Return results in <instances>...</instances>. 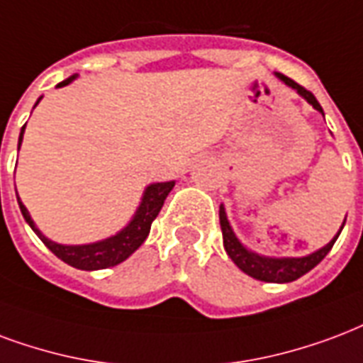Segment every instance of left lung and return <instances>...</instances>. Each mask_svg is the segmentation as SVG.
<instances>
[{"label":"left lung","mask_w":363,"mask_h":363,"mask_svg":"<svg viewBox=\"0 0 363 363\" xmlns=\"http://www.w3.org/2000/svg\"><path fill=\"white\" fill-rule=\"evenodd\" d=\"M279 79L283 80L284 84H289L291 88H294L300 96H304L308 101H310L311 106L315 107L318 111L323 113V109L319 106V101L315 99V96L310 92V90H306L304 86H300L298 82H294L289 77H284V74H277ZM219 223H221V230H223V246L227 250V254L229 257L238 265V269H242L246 275L250 277L257 279V281H264V283H291V281H296L302 275H306L308 271H311L315 265L323 259L329 252H331L333 244L335 240L339 238V235L333 238L331 242L323 246L318 252H313L310 256L306 257H264V256H257L254 252H248V250L244 248L242 244L238 242V238L235 236L233 229H230L229 221H227V216H225V209L223 206L219 208ZM342 230V229H340Z\"/></svg>","instance_id":"left-lung-1"}]
</instances>
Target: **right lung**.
Instances as JSON below:
<instances>
[{"label":"right lung","mask_w":363,"mask_h":363,"mask_svg":"<svg viewBox=\"0 0 363 363\" xmlns=\"http://www.w3.org/2000/svg\"><path fill=\"white\" fill-rule=\"evenodd\" d=\"M71 79L63 80L61 84L57 86H65L69 84ZM26 127V125H24ZM24 127L21 128V136H18V147H21V142H23V133ZM174 182H157V184H152L147 186L146 192H144V198H142V203L136 216L130 223H128L125 229L121 230L119 235L111 236L107 240H101V242L96 244H86V246H63V244L52 242L48 240L38 229L36 225L30 219V213L26 211V208L23 206V202L18 200V208H21V213L26 219V223L30 225L32 230L40 236V240L52 250L53 254L63 259L65 264H69L71 267H77V269H84V271H96V269H106V267H113V265L125 262L134 250L140 248V244L146 240V236L150 235V227L152 223L157 217V213L163 208V202L165 198L169 196V192L173 190Z\"/></svg>","instance_id":"obj_1"}]
</instances>
